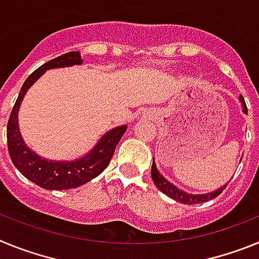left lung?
I'll use <instances>...</instances> for the list:
<instances>
[{
  "label": "left lung",
  "instance_id": "obj_1",
  "mask_svg": "<svg viewBox=\"0 0 259 259\" xmlns=\"http://www.w3.org/2000/svg\"><path fill=\"white\" fill-rule=\"evenodd\" d=\"M239 100L241 101L242 111H244L245 114H248V107H246V104H245V101H244L242 96H240ZM152 179H153V182H154V184L157 185V188L159 189V191L163 192L166 196L171 197L172 200L178 201V202L185 203V205H196V203L206 202V201L212 200V198L218 197L219 194L224 191V188L227 187V184H226V185H223V187H221L219 189H217V191L210 192V193H205V194L187 193V192L182 191V189H179L178 187H175L172 183H170L167 179H164L163 176L158 172L154 159H153V164H152Z\"/></svg>",
  "mask_w": 259,
  "mask_h": 259
}]
</instances>
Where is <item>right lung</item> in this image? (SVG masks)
Wrapping results in <instances>:
<instances>
[{"label": "right lung", "instance_id": "add662e5", "mask_svg": "<svg viewBox=\"0 0 259 259\" xmlns=\"http://www.w3.org/2000/svg\"><path fill=\"white\" fill-rule=\"evenodd\" d=\"M81 57L79 52H68L47 62L33 71L23 84L18 100L13 107L8 122V148L11 161L19 172L38 187L49 191H62V189L76 188L95 179L110 163L114 150L124 135L127 125H120L110 130L98 140L92 150L83 157L74 161H53L45 159L36 154L26 145L23 140L18 124V111L20 104L26 96L27 91L33 85L36 80L44 75L50 68L70 67L74 65H81Z\"/></svg>", "mask_w": 259, "mask_h": 259}]
</instances>
